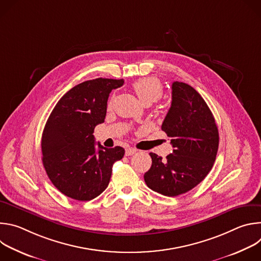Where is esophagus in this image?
Here are the masks:
<instances>
[{
    "mask_svg": "<svg viewBox=\"0 0 261 261\" xmlns=\"http://www.w3.org/2000/svg\"><path fill=\"white\" fill-rule=\"evenodd\" d=\"M135 153H136V150H135L134 147H127L126 148V152H125V155L126 156H132Z\"/></svg>",
    "mask_w": 261,
    "mask_h": 261,
    "instance_id": "1",
    "label": "esophagus"
}]
</instances>
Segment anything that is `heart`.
<instances>
[{
    "instance_id": "obj_1",
    "label": "heart",
    "mask_w": 261,
    "mask_h": 261,
    "mask_svg": "<svg viewBox=\"0 0 261 261\" xmlns=\"http://www.w3.org/2000/svg\"><path fill=\"white\" fill-rule=\"evenodd\" d=\"M133 89L140 102L144 105L158 101L163 94L162 85L155 77H144L136 81L133 84Z\"/></svg>"
}]
</instances>
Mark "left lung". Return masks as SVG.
<instances>
[{
  "label": "left lung",
  "instance_id": "obj_1",
  "mask_svg": "<svg viewBox=\"0 0 261 261\" xmlns=\"http://www.w3.org/2000/svg\"><path fill=\"white\" fill-rule=\"evenodd\" d=\"M171 89V106L161 128L173 150L165 160L150 153L152 166L143 177L153 191L173 197L196 187L211 171L219 132L211 109L195 89L179 82Z\"/></svg>",
  "mask_w": 261,
  "mask_h": 261
}]
</instances>
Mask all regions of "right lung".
<instances>
[{
    "label": "right lung",
    "instance_id": "right-lung-1",
    "mask_svg": "<svg viewBox=\"0 0 261 261\" xmlns=\"http://www.w3.org/2000/svg\"><path fill=\"white\" fill-rule=\"evenodd\" d=\"M124 80L96 79L68 91L57 103L45 124L42 162L55 187L80 201L99 196L109 184L113 165L124 157L122 146L106 148L94 129L104 122L110 92Z\"/></svg>",
    "mask_w": 261,
    "mask_h": 261
}]
</instances>
